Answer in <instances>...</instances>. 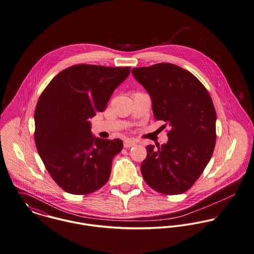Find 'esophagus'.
Wrapping results in <instances>:
<instances>
[{"instance_id": "1", "label": "esophagus", "mask_w": 254, "mask_h": 254, "mask_svg": "<svg viewBox=\"0 0 254 254\" xmlns=\"http://www.w3.org/2000/svg\"><path fill=\"white\" fill-rule=\"evenodd\" d=\"M134 145H136V142H135L134 140H132V139L127 138V139H125V141H124V146H125L126 148H129V147H132V146H134Z\"/></svg>"}]
</instances>
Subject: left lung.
I'll return each instance as SVG.
<instances>
[{
  "label": "left lung",
  "mask_w": 254,
  "mask_h": 254,
  "mask_svg": "<svg viewBox=\"0 0 254 254\" xmlns=\"http://www.w3.org/2000/svg\"><path fill=\"white\" fill-rule=\"evenodd\" d=\"M149 93L155 120L169 127L168 142L147 145L141 174L154 190L168 195L189 190L202 174L216 143V111L202 83L169 63L131 70Z\"/></svg>",
  "instance_id": "obj_1"
}]
</instances>
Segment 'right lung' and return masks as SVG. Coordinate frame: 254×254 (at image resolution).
<instances>
[{
	"label": "right lung",
	"mask_w": 254,
	"mask_h": 254,
	"mask_svg": "<svg viewBox=\"0 0 254 254\" xmlns=\"http://www.w3.org/2000/svg\"><path fill=\"white\" fill-rule=\"evenodd\" d=\"M130 67L76 64L58 73L37 102L35 144L57 185L71 194H88L109 180L123 141L95 137L90 119L103 112Z\"/></svg>",
	"instance_id": "right-lung-1"
}]
</instances>
